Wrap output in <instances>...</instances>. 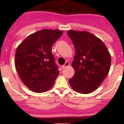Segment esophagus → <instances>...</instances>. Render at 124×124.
<instances>
[{
  "label": "esophagus",
  "mask_w": 124,
  "mask_h": 124,
  "mask_svg": "<svg viewBox=\"0 0 124 124\" xmlns=\"http://www.w3.org/2000/svg\"><path fill=\"white\" fill-rule=\"evenodd\" d=\"M70 66V63H69L68 61H66L65 63V64H64V65L62 66V68H66L68 67V66Z\"/></svg>",
  "instance_id": "1"
}]
</instances>
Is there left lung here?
I'll use <instances>...</instances> for the list:
<instances>
[{
	"mask_svg": "<svg viewBox=\"0 0 124 124\" xmlns=\"http://www.w3.org/2000/svg\"><path fill=\"white\" fill-rule=\"evenodd\" d=\"M68 35L76 49L72 62L75 73L69 83L77 93H92L109 73L111 64L110 53L101 39L87 31L69 30Z\"/></svg>",
	"mask_w": 124,
	"mask_h": 124,
	"instance_id": "8db88e82",
	"label": "left lung"
}]
</instances>
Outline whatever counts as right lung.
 I'll list each match as a JSON object with an SVG mask.
<instances>
[{"instance_id":"add662e5","label":"right lung","mask_w":124,"mask_h":124,"mask_svg":"<svg viewBox=\"0 0 124 124\" xmlns=\"http://www.w3.org/2000/svg\"><path fill=\"white\" fill-rule=\"evenodd\" d=\"M62 34L59 30H41L27 37L17 47L15 68L23 83L32 91L43 93L54 84L60 71L51 48Z\"/></svg>"}]
</instances>
